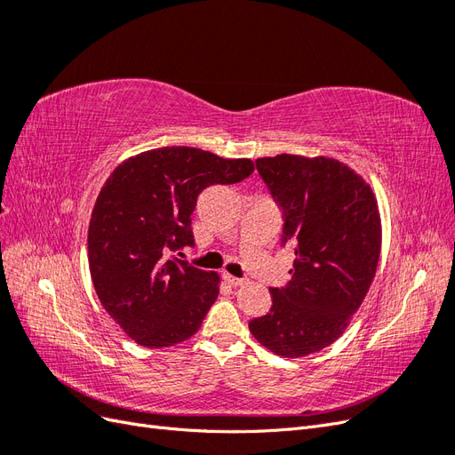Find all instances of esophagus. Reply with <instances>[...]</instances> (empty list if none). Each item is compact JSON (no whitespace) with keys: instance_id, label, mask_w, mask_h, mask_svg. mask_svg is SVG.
I'll return each mask as SVG.
<instances>
[{"instance_id":"obj_1","label":"esophagus","mask_w":455,"mask_h":455,"mask_svg":"<svg viewBox=\"0 0 455 455\" xmlns=\"http://www.w3.org/2000/svg\"><path fill=\"white\" fill-rule=\"evenodd\" d=\"M224 281H226L229 286H241V284H243V279L233 277V275H229V273H224Z\"/></svg>"}]
</instances>
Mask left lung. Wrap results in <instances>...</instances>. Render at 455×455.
Returning <instances> with one entry per match:
<instances>
[{
    "instance_id": "8db88e82",
    "label": "left lung",
    "mask_w": 455,
    "mask_h": 455,
    "mask_svg": "<svg viewBox=\"0 0 455 455\" xmlns=\"http://www.w3.org/2000/svg\"><path fill=\"white\" fill-rule=\"evenodd\" d=\"M256 169L283 212L281 244L294 252L292 279L269 288L271 309L249 323L269 351L306 356L334 343L376 275L381 224L374 194L347 164L275 156Z\"/></svg>"
}]
</instances>
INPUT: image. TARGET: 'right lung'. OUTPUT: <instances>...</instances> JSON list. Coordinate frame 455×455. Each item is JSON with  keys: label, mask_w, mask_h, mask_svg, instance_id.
Wrapping results in <instances>:
<instances>
[{"label": "right lung", "mask_w": 455, "mask_h": 455, "mask_svg": "<svg viewBox=\"0 0 455 455\" xmlns=\"http://www.w3.org/2000/svg\"><path fill=\"white\" fill-rule=\"evenodd\" d=\"M252 171L251 159L176 146L131 157L108 178L89 224V267L100 304L136 343L169 347L201 328L220 279L174 254L196 244L201 191Z\"/></svg>", "instance_id": "right-lung-1"}]
</instances>
